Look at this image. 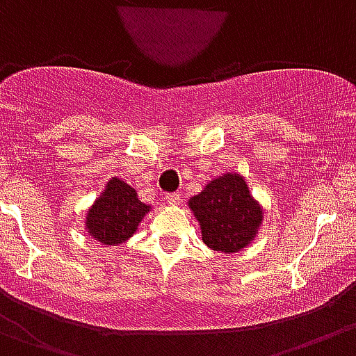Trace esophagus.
Instances as JSON below:
<instances>
[{
    "instance_id": "1",
    "label": "esophagus",
    "mask_w": 356,
    "mask_h": 356,
    "mask_svg": "<svg viewBox=\"0 0 356 356\" xmlns=\"http://www.w3.org/2000/svg\"><path fill=\"white\" fill-rule=\"evenodd\" d=\"M165 201L172 206L180 204V194L178 192H169V194H165Z\"/></svg>"
}]
</instances>
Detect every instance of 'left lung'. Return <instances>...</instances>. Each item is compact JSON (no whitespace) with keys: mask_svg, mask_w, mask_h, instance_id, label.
Instances as JSON below:
<instances>
[{"mask_svg":"<svg viewBox=\"0 0 356 356\" xmlns=\"http://www.w3.org/2000/svg\"><path fill=\"white\" fill-rule=\"evenodd\" d=\"M201 225L202 241L215 252L232 253L245 248L262 222V209L239 175L215 178L201 194L188 201Z\"/></svg>","mask_w":356,"mask_h":356,"instance_id":"8db88e82","label":"left lung"}]
</instances>
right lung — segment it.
<instances>
[{"label": "right lung", "mask_w": 356, "mask_h": 356, "mask_svg": "<svg viewBox=\"0 0 356 356\" xmlns=\"http://www.w3.org/2000/svg\"><path fill=\"white\" fill-rule=\"evenodd\" d=\"M150 206L136 197V191L118 178H111L106 191L87 213V231L103 245L129 239Z\"/></svg>", "instance_id": "right-lung-1"}]
</instances>
